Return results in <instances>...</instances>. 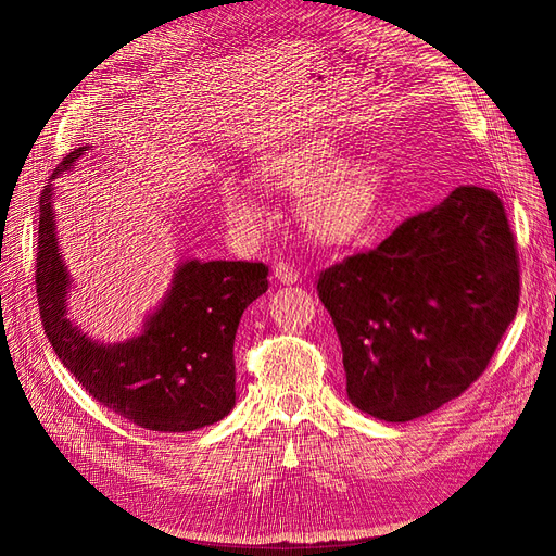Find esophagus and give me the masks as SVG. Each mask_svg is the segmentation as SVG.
I'll return each mask as SVG.
<instances>
[{
  "label": "esophagus",
  "mask_w": 556,
  "mask_h": 556,
  "mask_svg": "<svg viewBox=\"0 0 556 556\" xmlns=\"http://www.w3.org/2000/svg\"><path fill=\"white\" fill-rule=\"evenodd\" d=\"M274 278L282 285H294L299 280V274H296V268L290 266L288 262H278L274 266Z\"/></svg>",
  "instance_id": "esophagus-1"
}]
</instances>
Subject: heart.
I'll list each match as a JSON object with an SVG mask.
<instances>
[{"mask_svg": "<svg viewBox=\"0 0 556 556\" xmlns=\"http://www.w3.org/2000/svg\"><path fill=\"white\" fill-rule=\"evenodd\" d=\"M260 176L280 190L301 192V225L313 241L333 248L355 241L371 223L382 188L371 160H343L327 139L276 150L264 157ZM220 201L229 220L241 229L264 227L266 206L255 185L229 176L220 182Z\"/></svg>", "mask_w": 556, "mask_h": 556, "instance_id": "heart-1", "label": "heart"}]
</instances>
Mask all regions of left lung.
<instances>
[{
    "label": "left lung",
    "mask_w": 556,
    "mask_h": 556,
    "mask_svg": "<svg viewBox=\"0 0 556 556\" xmlns=\"http://www.w3.org/2000/svg\"><path fill=\"white\" fill-rule=\"evenodd\" d=\"M343 350L348 399L408 422L459 396L515 319L519 271L496 192L462 185L376 250L319 274Z\"/></svg>",
    "instance_id": "obj_1"
}]
</instances>
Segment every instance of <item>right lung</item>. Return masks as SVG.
<instances>
[{
  "label": "right lung",
  "instance_id": "add662e5",
  "mask_svg": "<svg viewBox=\"0 0 556 556\" xmlns=\"http://www.w3.org/2000/svg\"><path fill=\"white\" fill-rule=\"evenodd\" d=\"M88 148H74L41 192L37 296L48 341L86 392L134 425L182 433L220 422L237 403L233 339L243 311L268 290V268L185 260L139 333L121 343L94 341L66 317L74 280L55 223V178Z\"/></svg>",
  "mask_w": 556,
  "mask_h": 556
}]
</instances>
